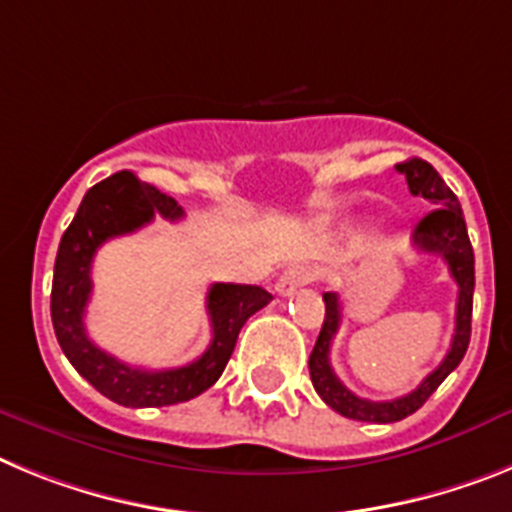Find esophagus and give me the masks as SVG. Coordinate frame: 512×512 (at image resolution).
Listing matches in <instances>:
<instances>
[{"label": "esophagus", "instance_id": "obj_1", "mask_svg": "<svg viewBox=\"0 0 512 512\" xmlns=\"http://www.w3.org/2000/svg\"><path fill=\"white\" fill-rule=\"evenodd\" d=\"M317 268L314 265H293V268H288L286 273L278 278V283H275V291L281 293V296H291V293H296V288L306 286V283L317 281Z\"/></svg>", "mask_w": 512, "mask_h": 512}]
</instances>
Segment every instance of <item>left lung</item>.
Returning <instances> with one entry per match:
<instances>
[{"instance_id": "1", "label": "left lung", "mask_w": 512, "mask_h": 512, "mask_svg": "<svg viewBox=\"0 0 512 512\" xmlns=\"http://www.w3.org/2000/svg\"><path fill=\"white\" fill-rule=\"evenodd\" d=\"M397 172L407 177L412 195H420L433 211L415 226V247L420 252H433L446 260L448 270H451L453 281L459 286V301H456V330H453L451 350L441 361V366L433 373L425 376L420 386L410 394H404L399 399H389V402H371L348 389L337 379V373L332 371L330 363V348L335 340L337 330L342 322V309L337 293H324V324L322 332L317 337V345L309 355V373L311 384L317 389L319 397L324 399L327 407L340 412L342 417L361 422H399L407 415L417 412L422 404L428 402L438 386L443 384L448 373L459 366L464 358L466 348H469L471 337V299H474V250H471L469 234H466L464 211H461L459 198L453 195L443 177L433 170V164L425 159H407V162L397 164Z\"/></svg>"}]
</instances>
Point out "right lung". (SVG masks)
<instances>
[{
	"instance_id": "add662e5",
	"label": "right lung",
	"mask_w": 512,
	"mask_h": 512,
	"mask_svg": "<svg viewBox=\"0 0 512 512\" xmlns=\"http://www.w3.org/2000/svg\"><path fill=\"white\" fill-rule=\"evenodd\" d=\"M157 213L170 221L182 219V208L175 198L141 182L133 172H115L87 190L77 216L61 237L59 255L53 265L51 319L56 340L71 366L100 394L123 407H167L203 394L224 373L244 322L273 299L260 286L213 283L206 299L213 330L211 345L198 361L188 366L146 371L128 366L97 348L84 330L95 252L108 239L123 237L151 224Z\"/></svg>"
}]
</instances>
